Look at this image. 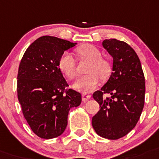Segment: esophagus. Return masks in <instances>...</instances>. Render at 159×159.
Returning <instances> with one entry per match:
<instances>
[{
  "instance_id": "obj_1",
  "label": "esophagus",
  "mask_w": 159,
  "mask_h": 159,
  "mask_svg": "<svg viewBox=\"0 0 159 159\" xmlns=\"http://www.w3.org/2000/svg\"><path fill=\"white\" fill-rule=\"evenodd\" d=\"M90 98H91V95H90V94H88V93H83V94H82V101H83V102H86V101L90 99Z\"/></svg>"
}]
</instances>
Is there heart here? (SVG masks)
Returning a JSON list of instances; mask_svg holds the SVG:
<instances>
[{
	"label": "heart",
	"instance_id": "obj_1",
	"mask_svg": "<svg viewBox=\"0 0 159 159\" xmlns=\"http://www.w3.org/2000/svg\"><path fill=\"white\" fill-rule=\"evenodd\" d=\"M77 52L81 57L92 61L89 69V74L80 77L73 84V87L80 90H91L95 89L100 83V75L106 79L110 75L111 66L107 60L102 58L99 49L91 44H86L77 48ZM59 67L69 79H74L77 76V63L70 52H65L59 60Z\"/></svg>",
	"mask_w": 159,
	"mask_h": 159
}]
</instances>
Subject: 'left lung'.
I'll return each mask as SVG.
<instances>
[{"label":"left lung","instance_id":"8db88e82","mask_svg":"<svg viewBox=\"0 0 159 159\" xmlns=\"http://www.w3.org/2000/svg\"><path fill=\"white\" fill-rule=\"evenodd\" d=\"M102 46L113 57V72L93 94L100 109L92 118V126L100 137L117 140L139 120L145 103V76L137 53L128 43L110 39L103 40ZM106 93L111 96L105 98Z\"/></svg>","mask_w":159,"mask_h":159}]
</instances>
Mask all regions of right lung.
<instances>
[{
	"mask_svg": "<svg viewBox=\"0 0 159 159\" xmlns=\"http://www.w3.org/2000/svg\"><path fill=\"white\" fill-rule=\"evenodd\" d=\"M75 44L57 37L42 36L28 47L20 62L18 101L24 118L41 138L61 135L67 126L69 110L82 102L81 94L68 88L59 67L64 52Z\"/></svg>",
	"mask_w": 159,
	"mask_h": 159,
	"instance_id": "right-lung-1",
	"label": "right lung"
}]
</instances>
